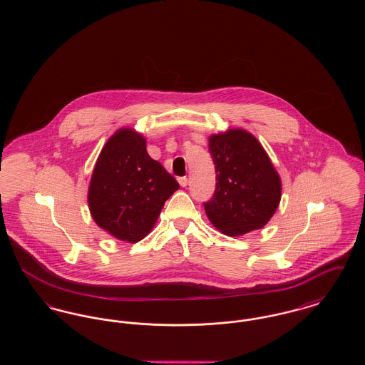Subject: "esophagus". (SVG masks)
Returning a JSON list of instances; mask_svg holds the SVG:
<instances>
[{
    "label": "esophagus",
    "instance_id": "esophagus-1",
    "mask_svg": "<svg viewBox=\"0 0 365 365\" xmlns=\"http://www.w3.org/2000/svg\"><path fill=\"white\" fill-rule=\"evenodd\" d=\"M178 182H179V185H180L182 187H186V186H187V183H189V180H187V178H186V176H180V178H178Z\"/></svg>",
    "mask_w": 365,
    "mask_h": 365
}]
</instances>
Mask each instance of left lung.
<instances>
[{"label":"left lung","instance_id":"1","mask_svg":"<svg viewBox=\"0 0 365 365\" xmlns=\"http://www.w3.org/2000/svg\"><path fill=\"white\" fill-rule=\"evenodd\" d=\"M216 189L204 204L210 223L230 237L265 226L278 209L282 182L260 142L232 128L209 137Z\"/></svg>","mask_w":365,"mask_h":365}]
</instances>
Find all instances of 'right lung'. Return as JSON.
I'll return each mask as SVG.
<instances>
[{
	"label": "right lung",
	"mask_w": 365,
	"mask_h": 365,
	"mask_svg": "<svg viewBox=\"0 0 365 365\" xmlns=\"http://www.w3.org/2000/svg\"><path fill=\"white\" fill-rule=\"evenodd\" d=\"M178 189L174 176L148 155L142 134L120 128L97 158L87 201L98 227L120 241L135 243L152 231Z\"/></svg>",
	"instance_id": "add662e5"
}]
</instances>
